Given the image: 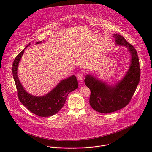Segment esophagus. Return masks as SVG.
Listing matches in <instances>:
<instances>
[{"instance_id":"1","label":"esophagus","mask_w":152,"mask_h":152,"mask_svg":"<svg viewBox=\"0 0 152 152\" xmlns=\"http://www.w3.org/2000/svg\"><path fill=\"white\" fill-rule=\"evenodd\" d=\"M76 77L78 80H82L83 78V74L82 73H78L77 75H76Z\"/></svg>"}]
</instances>
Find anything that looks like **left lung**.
<instances>
[{
  "mask_svg": "<svg viewBox=\"0 0 152 152\" xmlns=\"http://www.w3.org/2000/svg\"><path fill=\"white\" fill-rule=\"evenodd\" d=\"M116 45L128 48L131 57L130 67L124 77L114 86L98 80L91 75L85 79V85L91 90L89 104L95 111L110 113L126 107L130 102L139 85L140 78L139 59L134 47L118 34H114Z\"/></svg>",
  "mask_w": 152,
  "mask_h": 152,
  "instance_id": "left-lung-1",
  "label": "left lung"
}]
</instances>
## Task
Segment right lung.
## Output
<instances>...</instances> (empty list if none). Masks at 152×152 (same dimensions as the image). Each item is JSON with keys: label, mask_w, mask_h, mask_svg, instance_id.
Returning a JSON list of instances; mask_svg holds the SVG:
<instances>
[{"label": "right lung", "mask_w": 152, "mask_h": 152, "mask_svg": "<svg viewBox=\"0 0 152 152\" xmlns=\"http://www.w3.org/2000/svg\"><path fill=\"white\" fill-rule=\"evenodd\" d=\"M42 41L36 42L41 43ZM30 43L24 48H26ZM24 50L15 57L12 65V74L16 86L20 102L34 114L46 117L57 113L64 106L68 94L78 88V82L75 75L62 80L53 90L42 96H35L28 93L22 87L17 75L18 64Z\"/></svg>", "instance_id": "obj_1"}]
</instances>
